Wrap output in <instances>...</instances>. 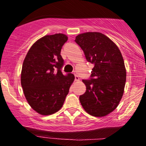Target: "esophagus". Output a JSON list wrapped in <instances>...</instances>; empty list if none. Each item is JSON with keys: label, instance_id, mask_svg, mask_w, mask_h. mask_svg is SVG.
Returning a JSON list of instances; mask_svg holds the SVG:
<instances>
[{"label": "esophagus", "instance_id": "esophagus-1", "mask_svg": "<svg viewBox=\"0 0 146 146\" xmlns=\"http://www.w3.org/2000/svg\"><path fill=\"white\" fill-rule=\"evenodd\" d=\"M79 80H80V78H79L78 75L75 74V81L77 82V81H79Z\"/></svg>", "mask_w": 146, "mask_h": 146}]
</instances>
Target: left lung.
I'll return each mask as SVG.
<instances>
[{
  "mask_svg": "<svg viewBox=\"0 0 146 146\" xmlns=\"http://www.w3.org/2000/svg\"><path fill=\"white\" fill-rule=\"evenodd\" d=\"M75 42L94 65L90 78L82 80L86 90L80 96V103L90 115L106 116L117 108L123 94L126 71L121 52L102 33H82Z\"/></svg>",
  "mask_w": 146,
  "mask_h": 146,
  "instance_id": "obj_1",
  "label": "left lung"
}]
</instances>
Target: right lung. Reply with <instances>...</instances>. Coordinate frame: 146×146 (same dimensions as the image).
Here are the masks:
<instances>
[{
	"label": "right lung",
	"mask_w": 146,
	"mask_h": 146,
	"mask_svg": "<svg viewBox=\"0 0 146 146\" xmlns=\"http://www.w3.org/2000/svg\"><path fill=\"white\" fill-rule=\"evenodd\" d=\"M68 38L62 33L45 36L32 45L25 57L21 85L27 101L42 115L56 113L62 107L75 76L64 75L61 49Z\"/></svg>",
	"instance_id": "obj_1"
}]
</instances>
